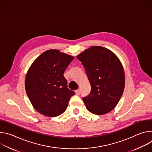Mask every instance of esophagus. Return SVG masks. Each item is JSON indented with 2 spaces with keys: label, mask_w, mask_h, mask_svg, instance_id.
<instances>
[{
  "label": "esophagus",
  "mask_w": 152,
  "mask_h": 152,
  "mask_svg": "<svg viewBox=\"0 0 152 152\" xmlns=\"http://www.w3.org/2000/svg\"><path fill=\"white\" fill-rule=\"evenodd\" d=\"M75 93H76V94H77V95H79V94H80V90L78 89V90H76V91H75Z\"/></svg>",
  "instance_id": "1"
}]
</instances>
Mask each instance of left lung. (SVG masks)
<instances>
[{
    "label": "left lung",
    "instance_id": "obj_1",
    "mask_svg": "<svg viewBox=\"0 0 152 152\" xmlns=\"http://www.w3.org/2000/svg\"><path fill=\"white\" fill-rule=\"evenodd\" d=\"M82 62L91 85V92L83 98L86 109L96 115L113 110L124 89L125 76L122 64L111 50L92 46L77 56Z\"/></svg>",
    "mask_w": 152,
    "mask_h": 152
}]
</instances>
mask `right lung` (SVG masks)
<instances>
[{
  "label": "right lung",
  "mask_w": 152,
  "mask_h": 152,
  "mask_svg": "<svg viewBox=\"0 0 152 152\" xmlns=\"http://www.w3.org/2000/svg\"><path fill=\"white\" fill-rule=\"evenodd\" d=\"M74 59L56 49L41 53L31 64L25 78V90L33 107L39 113L54 117L66 110L75 93L67 88L64 73Z\"/></svg>",
  "instance_id": "add662e5"
}]
</instances>
